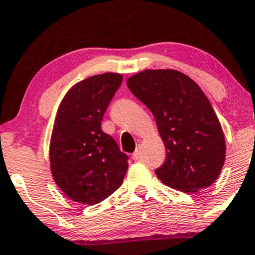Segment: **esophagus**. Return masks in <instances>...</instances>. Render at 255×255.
<instances>
[{"label":"esophagus","mask_w":255,"mask_h":255,"mask_svg":"<svg viewBox=\"0 0 255 255\" xmlns=\"http://www.w3.org/2000/svg\"><path fill=\"white\" fill-rule=\"evenodd\" d=\"M140 157H141V149L137 147V148H136V151L132 153V158L133 159H138Z\"/></svg>","instance_id":"34e87169"}]
</instances>
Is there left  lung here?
Masks as SVG:
<instances>
[{
    "label": "left lung",
    "instance_id": "8db88e82",
    "mask_svg": "<svg viewBox=\"0 0 255 255\" xmlns=\"http://www.w3.org/2000/svg\"><path fill=\"white\" fill-rule=\"evenodd\" d=\"M128 87L152 112L166 146V161L156 169L161 182L186 193L211 185L225 163V136L200 87L175 70L142 71Z\"/></svg>",
    "mask_w": 255,
    "mask_h": 255
}]
</instances>
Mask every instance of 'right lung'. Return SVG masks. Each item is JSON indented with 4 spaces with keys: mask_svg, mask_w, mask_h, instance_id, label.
<instances>
[{
    "mask_svg": "<svg viewBox=\"0 0 255 255\" xmlns=\"http://www.w3.org/2000/svg\"><path fill=\"white\" fill-rule=\"evenodd\" d=\"M123 76L103 73L78 82L57 110L50 142L55 183L73 201L96 205L123 184L127 153L102 131V119Z\"/></svg>",
    "mask_w": 255,
    "mask_h": 255,
    "instance_id": "right-lung-1",
    "label": "right lung"
}]
</instances>
